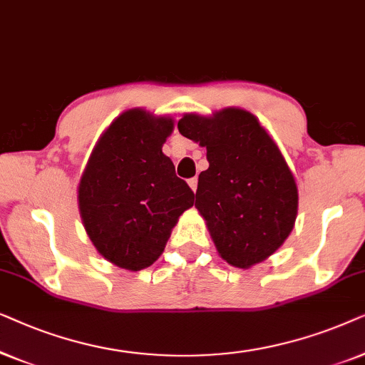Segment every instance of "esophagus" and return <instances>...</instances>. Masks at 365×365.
I'll return each mask as SVG.
<instances>
[{"mask_svg": "<svg viewBox=\"0 0 365 365\" xmlns=\"http://www.w3.org/2000/svg\"><path fill=\"white\" fill-rule=\"evenodd\" d=\"M188 185H190V188L193 192H197V185H198V178L197 177H193V178H190L188 180Z\"/></svg>", "mask_w": 365, "mask_h": 365, "instance_id": "obj_1", "label": "esophagus"}]
</instances>
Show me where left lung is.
<instances>
[{"mask_svg":"<svg viewBox=\"0 0 365 365\" xmlns=\"http://www.w3.org/2000/svg\"><path fill=\"white\" fill-rule=\"evenodd\" d=\"M183 137L207 148L195 208L218 255L250 269L280 249L299 208L297 183L279 145L255 115L228 106L210 116L185 113Z\"/></svg>","mask_w":365,"mask_h":365,"instance_id":"obj_1","label":"left lung"}]
</instances>
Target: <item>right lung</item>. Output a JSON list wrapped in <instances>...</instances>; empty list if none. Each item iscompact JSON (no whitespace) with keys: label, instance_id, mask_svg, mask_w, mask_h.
<instances>
[{"label":"right lung","instance_id":"obj_1","mask_svg":"<svg viewBox=\"0 0 365 365\" xmlns=\"http://www.w3.org/2000/svg\"><path fill=\"white\" fill-rule=\"evenodd\" d=\"M175 120L130 108L91 150L78 183V208L98 254L120 269H147L163 254L193 192L162 152Z\"/></svg>","mask_w":365,"mask_h":365}]
</instances>
